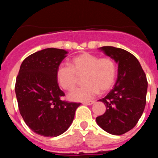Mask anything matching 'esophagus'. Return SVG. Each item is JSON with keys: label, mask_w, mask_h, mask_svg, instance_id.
<instances>
[{"label": "esophagus", "mask_w": 158, "mask_h": 158, "mask_svg": "<svg viewBox=\"0 0 158 158\" xmlns=\"http://www.w3.org/2000/svg\"><path fill=\"white\" fill-rule=\"evenodd\" d=\"M94 102H95L94 101H88V102H83V104L88 105V106H91V105H93Z\"/></svg>", "instance_id": "esophagus-1"}]
</instances>
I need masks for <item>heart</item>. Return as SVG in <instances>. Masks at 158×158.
Segmentation results:
<instances>
[{"label": "heart", "mask_w": 158, "mask_h": 158, "mask_svg": "<svg viewBox=\"0 0 158 158\" xmlns=\"http://www.w3.org/2000/svg\"><path fill=\"white\" fill-rule=\"evenodd\" d=\"M117 65L113 59H99L89 52H83L74 57L70 65L61 64L56 70V79L64 90H71L77 83V74L84 73L85 85L68 94L70 100L81 102L92 99L99 91L105 93L112 88L117 77Z\"/></svg>", "instance_id": "1"}]
</instances>
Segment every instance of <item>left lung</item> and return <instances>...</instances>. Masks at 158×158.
<instances>
[{
  "instance_id": "1",
  "label": "left lung",
  "mask_w": 158,
  "mask_h": 158,
  "mask_svg": "<svg viewBox=\"0 0 158 158\" xmlns=\"http://www.w3.org/2000/svg\"><path fill=\"white\" fill-rule=\"evenodd\" d=\"M118 64V75L114 88L99 101L106 106L104 114L96 118L98 126L113 135L132 129L146 106L148 82L146 74L135 56L121 48H99Z\"/></svg>"
}]
</instances>
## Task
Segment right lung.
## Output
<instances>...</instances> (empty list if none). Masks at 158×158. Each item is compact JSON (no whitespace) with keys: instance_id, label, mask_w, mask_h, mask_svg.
I'll use <instances>...</instances> for the list:
<instances>
[{"instance_id":"1","label":"right lung","mask_w":158,"mask_h":158,"mask_svg":"<svg viewBox=\"0 0 158 158\" xmlns=\"http://www.w3.org/2000/svg\"><path fill=\"white\" fill-rule=\"evenodd\" d=\"M68 51L47 48L29 56L20 67L15 94L21 117L35 133L57 137L68 129L80 103L61 100L56 70Z\"/></svg>"}]
</instances>
